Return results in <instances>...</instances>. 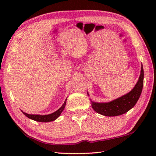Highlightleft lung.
Masks as SVG:
<instances>
[{
    "label": "left lung",
    "mask_w": 156,
    "mask_h": 156,
    "mask_svg": "<svg viewBox=\"0 0 156 156\" xmlns=\"http://www.w3.org/2000/svg\"><path fill=\"white\" fill-rule=\"evenodd\" d=\"M144 70L141 66L140 75L134 88L124 96L109 102H95L91 101V107L95 112L105 116H117L124 114L132 109L140 96L143 87ZM89 95V94L87 93Z\"/></svg>",
    "instance_id": "obj_1"
}]
</instances>
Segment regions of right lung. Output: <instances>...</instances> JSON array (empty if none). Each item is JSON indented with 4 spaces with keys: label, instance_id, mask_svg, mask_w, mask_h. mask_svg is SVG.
Masks as SVG:
<instances>
[{
    "label": "right lung",
    "instance_id": "add662e5",
    "mask_svg": "<svg viewBox=\"0 0 156 156\" xmlns=\"http://www.w3.org/2000/svg\"><path fill=\"white\" fill-rule=\"evenodd\" d=\"M66 102H67V99L65 100L64 104L62 105V106L60 108V109H58L56 112L51 113V114L49 115H33V114H28V113H26L23 112V114L25 116H27V118H30V119L34 120L37 122H51V121H54L59 117V115L61 114V113L63 110L65 109V107L66 105Z\"/></svg>",
    "mask_w": 156,
    "mask_h": 156
}]
</instances>
